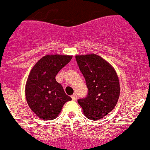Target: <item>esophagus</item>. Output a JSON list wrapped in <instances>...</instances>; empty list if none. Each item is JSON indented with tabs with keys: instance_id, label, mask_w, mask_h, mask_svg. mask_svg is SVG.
I'll return each instance as SVG.
<instances>
[{
	"instance_id": "esophagus-1",
	"label": "esophagus",
	"mask_w": 150,
	"mask_h": 150,
	"mask_svg": "<svg viewBox=\"0 0 150 150\" xmlns=\"http://www.w3.org/2000/svg\"><path fill=\"white\" fill-rule=\"evenodd\" d=\"M71 99H72V100H77V95L76 94H72L71 95Z\"/></svg>"
}]
</instances>
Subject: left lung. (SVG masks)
<instances>
[{
    "instance_id": "left-lung-1",
    "label": "left lung",
    "mask_w": 150,
    "mask_h": 150,
    "mask_svg": "<svg viewBox=\"0 0 150 150\" xmlns=\"http://www.w3.org/2000/svg\"><path fill=\"white\" fill-rule=\"evenodd\" d=\"M79 69L85 77L88 93L78 103L90 120H100L117 105L120 97V81L115 69L96 54L75 56Z\"/></svg>"
}]
</instances>
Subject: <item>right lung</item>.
Masks as SVG:
<instances>
[{"label": "right lung", "mask_w": 150, "mask_h": 150, "mask_svg": "<svg viewBox=\"0 0 150 150\" xmlns=\"http://www.w3.org/2000/svg\"><path fill=\"white\" fill-rule=\"evenodd\" d=\"M72 56L46 55L31 69L25 87L26 102L37 117L45 120L56 119L71 98L66 95L56 76Z\"/></svg>", "instance_id": "obj_1"}]
</instances>
